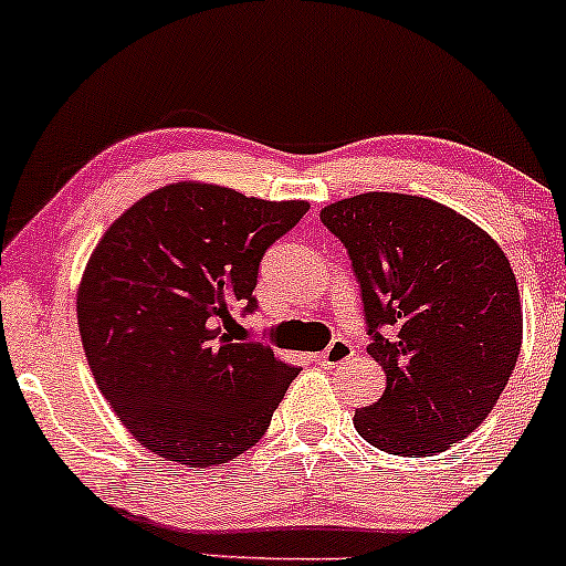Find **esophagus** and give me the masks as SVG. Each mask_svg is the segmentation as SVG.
I'll list each match as a JSON object with an SVG mask.
<instances>
[{
	"label": "esophagus",
	"mask_w": 566,
	"mask_h": 566,
	"mask_svg": "<svg viewBox=\"0 0 566 566\" xmlns=\"http://www.w3.org/2000/svg\"><path fill=\"white\" fill-rule=\"evenodd\" d=\"M354 354H356V350H354V345H350L348 339L337 337V339H332V343H329V348H326V350H321V354H315V361H318V364H324V367H337V364L348 361V358L354 356Z\"/></svg>",
	"instance_id": "obj_1"
}]
</instances>
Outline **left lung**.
Returning <instances> with one entry per match:
<instances>
[{
    "instance_id": "obj_1",
    "label": "left lung",
    "mask_w": 566,
    "mask_h": 566,
    "mask_svg": "<svg viewBox=\"0 0 566 566\" xmlns=\"http://www.w3.org/2000/svg\"><path fill=\"white\" fill-rule=\"evenodd\" d=\"M361 289L367 354L386 391L354 427L394 455H434L494 410L521 350V296L510 261L459 212L410 193L373 191L321 210Z\"/></svg>"
}]
</instances>
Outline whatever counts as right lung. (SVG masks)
I'll list each match as a JSON object with an SVG mask.
<instances>
[{"instance_id":"obj_1","label":"right lung","mask_w":566,"mask_h":566,"mask_svg":"<svg viewBox=\"0 0 566 566\" xmlns=\"http://www.w3.org/2000/svg\"><path fill=\"white\" fill-rule=\"evenodd\" d=\"M310 210L172 184L132 205L91 253L77 326L96 386L148 451L212 467L256 446L300 369L234 334L266 248Z\"/></svg>"}]
</instances>
